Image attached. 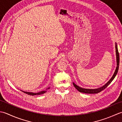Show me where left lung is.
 I'll return each mask as SVG.
<instances>
[{
    "label": "left lung",
    "instance_id": "1",
    "mask_svg": "<svg viewBox=\"0 0 122 122\" xmlns=\"http://www.w3.org/2000/svg\"><path fill=\"white\" fill-rule=\"evenodd\" d=\"M115 48H116V61H117V67L116 68V70L115 71V73H114L113 76L111 78V79L105 85L102 87L97 89H85V88H82L81 87H79L77 85H76L75 83H73V85L74 87L77 89V90L79 92L83 93H86V94H97L98 93L101 92V91L104 90V89H105L107 87L112 81H113L114 78L115 77L118 71V68H119V65H120V55H119V53L118 51V48H117V44H115Z\"/></svg>",
    "mask_w": 122,
    "mask_h": 122
}]
</instances>
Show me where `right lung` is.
<instances>
[{"instance_id":"right-lung-1","label":"right lung","mask_w":122,"mask_h":122,"mask_svg":"<svg viewBox=\"0 0 122 122\" xmlns=\"http://www.w3.org/2000/svg\"><path fill=\"white\" fill-rule=\"evenodd\" d=\"M48 89H49V88H48ZM23 92H24V93H26V94L28 95H30V96H35V95H41V94H43L45 93L46 92V91H41V92L39 93H29V92H24L22 91Z\"/></svg>"}]
</instances>
